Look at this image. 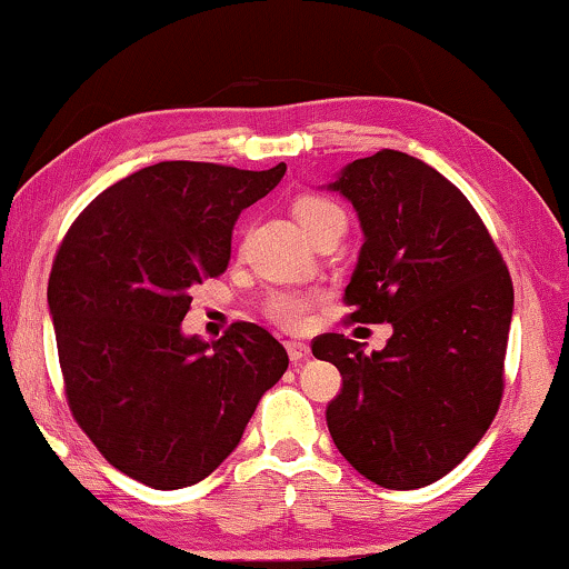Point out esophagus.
Returning <instances> with one entry per match:
<instances>
[{
	"label": "esophagus",
	"mask_w": 569,
	"mask_h": 569,
	"mask_svg": "<svg viewBox=\"0 0 569 569\" xmlns=\"http://www.w3.org/2000/svg\"><path fill=\"white\" fill-rule=\"evenodd\" d=\"M286 350H288V358H291L293 363H299V361H303V358H309V346H307V342L288 340L286 342Z\"/></svg>",
	"instance_id": "1"
}]
</instances>
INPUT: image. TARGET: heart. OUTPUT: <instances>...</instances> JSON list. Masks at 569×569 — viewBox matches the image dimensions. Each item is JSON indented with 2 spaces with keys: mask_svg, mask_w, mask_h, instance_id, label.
I'll use <instances>...</instances> for the list:
<instances>
[{
  "mask_svg": "<svg viewBox=\"0 0 569 569\" xmlns=\"http://www.w3.org/2000/svg\"><path fill=\"white\" fill-rule=\"evenodd\" d=\"M291 216L309 239L315 237L319 229L327 227V223L346 221L342 208L325 196H299L291 203ZM315 303H317L315 293L301 291V288H278V291L268 293L266 303H262V311H266L270 322L283 327V330L301 332L307 330L311 322Z\"/></svg>",
  "mask_w": 569,
  "mask_h": 569,
  "instance_id": "1",
  "label": "heart"
}]
</instances>
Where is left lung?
Returning <instances> with one entry per match:
<instances>
[{
    "instance_id": "1",
    "label": "left lung",
    "mask_w": 569,
    "mask_h": 569,
    "mask_svg": "<svg viewBox=\"0 0 569 569\" xmlns=\"http://www.w3.org/2000/svg\"><path fill=\"white\" fill-rule=\"evenodd\" d=\"M330 188L366 234L342 296L348 322L395 332L371 356L338 332L311 342L342 376L327 428L366 479L415 490L461 463L498 415L513 281L475 206L420 159L381 149Z\"/></svg>"
}]
</instances>
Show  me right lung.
Masks as SVG:
<instances>
[{
    "mask_svg": "<svg viewBox=\"0 0 569 569\" xmlns=\"http://www.w3.org/2000/svg\"><path fill=\"white\" fill-rule=\"evenodd\" d=\"M283 174L143 167L102 190L56 250L48 307L71 418L136 482H201L286 373V348L260 325L234 322L213 342L180 332L190 288L227 270L239 213Z\"/></svg>",
    "mask_w": 569,
    "mask_h": 569,
    "instance_id": "right-lung-1",
    "label": "right lung"
}]
</instances>
